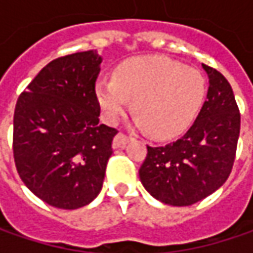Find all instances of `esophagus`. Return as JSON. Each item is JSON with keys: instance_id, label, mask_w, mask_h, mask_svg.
Instances as JSON below:
<instances>
[{"instance_id": "esophagus-1", "label": "esophagus", "mask_w": 253, "mask_h": 253, "mask_svg": "<svg viewBox=\"0 0 253 253\" xmlns=\"http://www.w3.org/2000/svg\"><path fill=\"white\" fill-rule=\"evenodd\" d=\"M132 138L131 136H126L125 133H118L115 138H114V141H112V148H124L128 142H131Z\"/></svg>"}]
</instances>
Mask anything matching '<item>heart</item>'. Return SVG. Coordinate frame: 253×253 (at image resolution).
Returning <instances> with one entry per match:
<instances>
[{
    "mask_svg": "<svg viewBox=\"0 0 253 253\" xmlns=\"http://www.w3.org/2000/svg\"><path fill=\"white\" fill-rule=\"evenodd\" d=\"M94 95L104 120L115 124L131 105L133 124L158 139L189 129L207 98V82L199 70L163 56L124 60L114 79H100Z\"/></svg>",
    "mask_w": 253,
    "mask_h": 253,
    "instance_id": "heart-1",
    "label": "heart"
}]
</instances>
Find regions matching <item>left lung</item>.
Instances as JSON below:
<instances>
[{"label":"left lung","mask_w":253,"mask_h":253,"mask_svg":"<svg viewBox=\"0 0 253 253\" xmlns=\"http://www.w3.org/2000/svg\"><path fill=\"white\" fill-rule=\"evenodd\" d=\"M209 91L199 117L177 141L148 146L139 169L142 184L165 204L184 207L206 199L228 179L241 128V115L227 79L203 64Z\"/></svg>","instance_id":"8db88e82"}]
</instances>
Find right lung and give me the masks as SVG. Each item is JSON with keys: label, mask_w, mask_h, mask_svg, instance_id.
<instances>
[{"label": "right lung", "mask_w": 253, "mask_h": 253, "mask_svg": "<svg viewBox=\"0 0 253 253\" xmlns=\"http://www.w3.org/2000/svg\"><path fill=\"white\" fill-rule=\"evenodd\" d=\"M97 50L54 59L15 105L14 159L36 197L63 210L90 204L101 191L117 129L100 124L94 85Z\"/></svg>", "instance_id": "right-lung-1"}]
</instances>
